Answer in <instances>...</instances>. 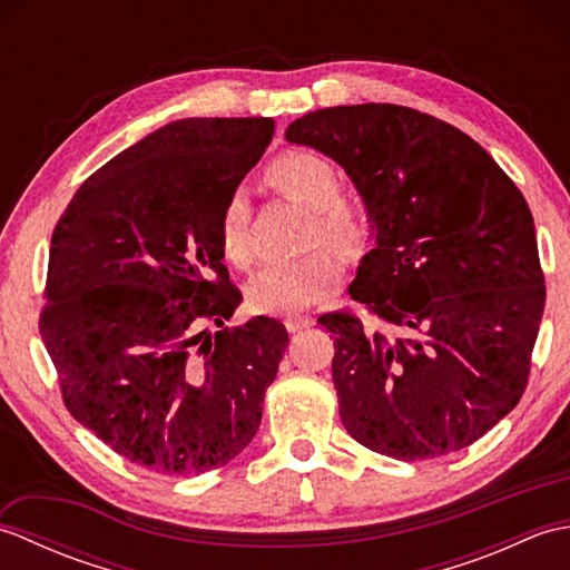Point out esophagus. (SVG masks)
Listing matches in <instances>:
<instances>
[{
    "mask_svg": "<svg viewBox=\"0 0 570 570\" xmlns=\"http://www.w3.org/2000/svg\"><path fill=\"white\" fill-rule=\"evenodd\" d=\"M311 323H313V318H311V316H304V313H294V316H286V318H284V325H286L288 333L304 331V328H308Z\"/></svg>",
    "mask_w": 570,
    "mask_h": 570,
    "instance_id": "1",
    "label": "esophagus"
}]
</instances>
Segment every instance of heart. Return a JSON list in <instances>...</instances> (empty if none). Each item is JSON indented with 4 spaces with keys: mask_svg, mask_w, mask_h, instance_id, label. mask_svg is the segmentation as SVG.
<instances>
[{
    "mask_svg": "<svg viewBox=\"0 0 570 570\" xmlns=\"http://www.w3.org/2000/svg\"><path fill=\"white\" fill-rule=\"evenodd\" d=\"M269 184L284 198L313 210L308 245L355 252L367 239V217L357 205L341 198L337 168L316 151H284L266 168ZM252 208L245 190H233L220 210V245L235 264H247ZM343 278V262L333 249H313L298 259L272 262L249 278L247 298L264 313H292L318 304Z\"/></svg>",
    "mask_w": 570,
    "mask_h": 570,
    "instance_id": "heart-1",
    "label": "heart"
}]
</instances>
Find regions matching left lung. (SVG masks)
<instances>
[{
    "label": "left lung",
    "mask_w": 570,
    "mask_h": 570,
    "mask_svg": "<svg viewBox=\"0 0 570 570\" xmlns=\"http://www.w3.org/2000/svg\"><path fill=\"white\" fill-rule=\"evenodd\" d=\"M286 141L341 164L374 229L350 284L372 325L318 318L343 426L396 460L475 443L522 399L547 301L522 190L478 141L402 105L325 107Z\"/></svg>",
    "instance_id": "obj_1"
}]
</instances>
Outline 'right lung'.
I'll return each instance as SVG.
<instances>
[{
	"label": "right lung",
	"mask_w": 570,
	"mask_h": 570,
	"mask_svg": "<svg viewBox=\"0 0 570 570\" xmlns=\"http://www.w3.org/2000/svg\"><path fill=\"white\" fill-rule=\"evenodd\" d=\"M272 137L269 117L178 119L98 168L53 229L39 331L63 404L161 475L245 451L288 345L266 316L225 328L242 294L220 210Z\"/></svg>",
	"instance_id": "right-lung-1"
}]
</instances>
